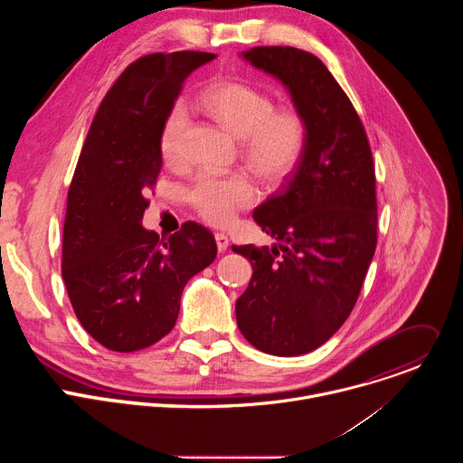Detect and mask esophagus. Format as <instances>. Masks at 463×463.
Listing matches in <instances>:
<instances>
[{
	"instance_id": "1",
	"label": "esophagus",
	"mask_w": 463,
	"mask_h": 463,
	"mask_svg": "<svg viewBox=\"0 0 463 463\" xmlns=\"http://www.w3.org/2000/svg\"><path fill=\"white\" fill-rule=\"evenodd\" d=\"M216 245H218V250L220 252H225L227 250V247H229V238L225 236V234H222V232H216Z\"/></svg>"
}]
</instances>
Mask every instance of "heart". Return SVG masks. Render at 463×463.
Here are the masks:
<instances>
[{
  "label": "heart",
  "mask_w": 463,
  "mask_h": 463,
  "mask_svg": "<svg viewBox=\"0 0 463 463\" xmlns=\"http://www.w3.org/2000/svg\"><path fill=\"white\" fill-rule=\"evenodd\" d=\"M200 108L241 139V157L249 168L268 183L286 181L300 165L307 146V120L297 108H275L269 93L250 84L227 80L205 90ZM186 111L174 106L161 128L159 150L166 165L183 161ZM192 209L207 223L223 227L238 211L256 203L258 192L245 174L218 175L203 172L186 192Z\"/></svg>",
  "instance_id": "heart-1"
}]
</instances>
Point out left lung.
<instances>
[{
  "label": "left lung",
  "instance_id": "left-lung-1",
  "mask_svg": "<svg viewBox=\"0 0 463 463\" xmlns=\"http://www.w3.org/2000/svg\"><path fill=\"white\" fill-rule=\"evenodd\" d=\"M243 56L289 90L309 129L282 192L254 211L277 245H232L252 266L236 300L241 335L260 352L293 357L332 337L359 298L377 245L375 168L354 104L315 54L258 45Z\"/></svg>",
  "mask_w": 463,
  "mask_h": 463
}]
</instances>
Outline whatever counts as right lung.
Listing matches in <instances>:
<instances>
[{"mask_svg": "<svg viewBox=\"0 0 463 463\" xmlns=\"http://www.w3.org/2000/svg\"><path fill=\"white\" fill-rule=\"evenodd\" d=\"M214 56L177 51L131 61L90 126L68 192L61 277L77 318L111 352L168 335L183 288L216 258L213 232L194 222L168 238L141 225L163 166V122L184 79Z\"/></svg>", "mask_w": 463, "mask_h": 463, "instance_id": "1", "label": "right lung"}]
</instances>
